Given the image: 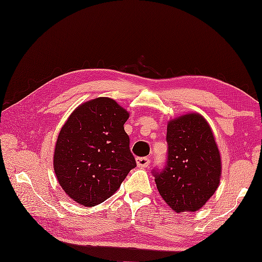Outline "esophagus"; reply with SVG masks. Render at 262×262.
<instances>
[{"instance_id":"obj_1","label":"esophagus","mask_w":262,"mask_h":262,"mask_svg":"<svg viewBox=\"0 0 262 262\" xmlns=\"http://www.w3.org/2000/svg\"><path fill=\"white\" fill-rule=\"evenodd\" d=\"M136 163H137V166L144 168V167H147L150 163V160L148 157H137L136 159Z\"/></svg>"}]
</instances>
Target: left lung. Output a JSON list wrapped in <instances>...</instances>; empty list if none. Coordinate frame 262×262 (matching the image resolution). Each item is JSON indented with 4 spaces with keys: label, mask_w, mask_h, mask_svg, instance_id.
<instances>
[{
    "label": "left lung",
    "mask_w": 262,
    "mask_h": 262,
    "mask_svg": "<svg viewBox=\"0 0 262 262\" xmlns=\"http://www.w3.org/2000/svg\"><path fill=\"white\" fill-rule=\"evenodd\" d=\"M167 157L154 168L157 190L176 213L198 211L220 183L221 159L209 124L199 114H188L167 125Z\"/></svg>",
    "instance_id": "1"
}]
</instances>
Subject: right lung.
<instances>
[{
  "label": "right lung",
  "instance_id": "add662e5",
  "mask_svg": "<svg viewBox=\"0 0 262 262\" xmlns=\"http://www.w3.org/2000/svg\"><path fill=\"white\" fill-rule=\"evenodd\" d=\"M128 117L116 101L99 97L79 106L60 130L54 173L77 203L95 206L106 201L136 167L124 129Z\"/></svg>",
  "mask_w": 262,
  "mask_h": 262
}]
</instances>
